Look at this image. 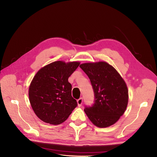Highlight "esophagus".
<instances>
[{
  "mask_svg": "<svg viewBox=\"0 0 157 157\" xmlns=\"http://www.w3.org/2000/svg\"><path fill=\"white\" fill-rule=\"evenodd\" d=\"M77 103H78V106L80 107L82 105V103H83V98H81L78 99L77 100Z\"/></svg>",
  "mask_w": 157,
  "mask_h": 157,
  "instance_id": "34e87169",
  "label": "esophagus"
}]
</instances>
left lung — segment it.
<instances>
[{"label": "left lung", "mask_w": 157, "mask_h": 157, "mask_svg": "<svg viewBox=\"0 0 157 157\" xmlns=\"http://www.w3.org/2000/svg\"><path fill=\"white\" fill-rule=\"evenodd\" d=\"M80 67L89 78L94 93V104L85 106L84 111L96 126L106 128L114 124L123 116L128 105L125 82L106 62L83 63Z\"/></svg>", "instance_id": "left-lung-1"}]
</instances>
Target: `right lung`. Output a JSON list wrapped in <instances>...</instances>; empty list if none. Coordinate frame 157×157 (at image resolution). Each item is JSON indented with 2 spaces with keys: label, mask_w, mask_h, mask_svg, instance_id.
I'll use <instances>...</instances> for the list:
<instances>
[{
  "label": "right lung",
  "mask_w": 157,
  "mask_h": 157,
  "mask_svg": "<svg viewBox=\"0 0 157 157\" xmlns=\"http://www.w3.org/2000/svg\"><path fill=\"white\" fill-rule=\"evenodd\" d=\"M79 65L76 62H55L40 69L33 78L29 89V101L34 113L43 121L61 124L77 106L68 78Z\"/></svg>",
  "instance_id": "right-lung-1"
}]
</instances>
